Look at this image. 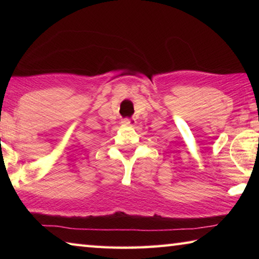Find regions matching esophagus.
I'll use <instances>...</instances> for the list:
<instances>
[{"label":"esophagus","mask_w":259,"mask_h":259,"mask_svg":"<svg viewBox=\"0 0 259 259\" xmlns=\"http://www.w3.org/2000/svg\"><path fill=\"white\" fill-rule=\"evenodd\" d=\"M121 123L123 126H134L136 122L131 119H124V120H122Z\"/></svg>","instance_id":"34e87169"}]
</instances>
